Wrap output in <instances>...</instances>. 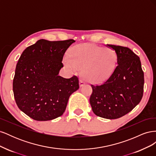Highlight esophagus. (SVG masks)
<instances>
[{"label": "esophagus", "mask_w": 156, "mask_h": 156, "mask_svg": "<svg viewBox=\"0 0 156 156\" xmlns=\"http://www.w3.org/2000/svg\"><path fill=\"white\" fill-rule=\"evenodd\" d=\"M79 84H80V87H83V86H84V84H85V82H84V79H80V81H79Z\"/></svg>", "instance_id": "1"}]
</instances>
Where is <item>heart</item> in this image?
<instances>
[{
	"label": "heart",
	"instance_id": "1",
	"mask_svg": "<svg viewBox=\"0 0 156 156\" xmlns=\"http://www.w3.org/2000/svg\"><path fill=\"white\" fill-rule=\"evenodd\" d=\"M64 63L72 70L82 68L81 74L88 81L93 83L105 81L114 70L116 63L115 52L93 44H80L69 50V57Z\"/></svg>",
	"mask_w": 156,
	"mask_h": 156
}]
</instances>
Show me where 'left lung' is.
I'll return each instance as SVG.
<instances>
[{
    "label": "left lung",
    "mask_w": 156,
    "mask_h": 156,
    "mask_svg": "<svg viewBox=\"0 0 156 156\" xmlns=\"http://www.w3.org/2000/svg\"><path fill=\"white\" fill-rule=\"evenodd\" d=\"M115 51L117 66L103 84L93 85L90 103L98 116L116 119L137 105L143 96L144 72L139 56L126 47L107 45Z\"/></svg>",
    "instance_id": "1"
}]
</instances>
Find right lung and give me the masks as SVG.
Masks as SVG:
<instances>
[{
	"instance_id": "obj_1",
	"label": "right lung",
	"mask_w": 156,
	"mask_h": 156,
	"mask_svg": "<svg viewBox=\"0 0 156 156\" xmlns=\"http://www.w3.org/2000/svg\"><path fill=\"white\" fill-rule=\"evenodd\" d=\"M73 40L41 39L25 49L16 65L13 91L20 109L37 121L63 115L71 94L79 88V79L58 75L66 51Z\"/></svg>"
}]
</instances>
